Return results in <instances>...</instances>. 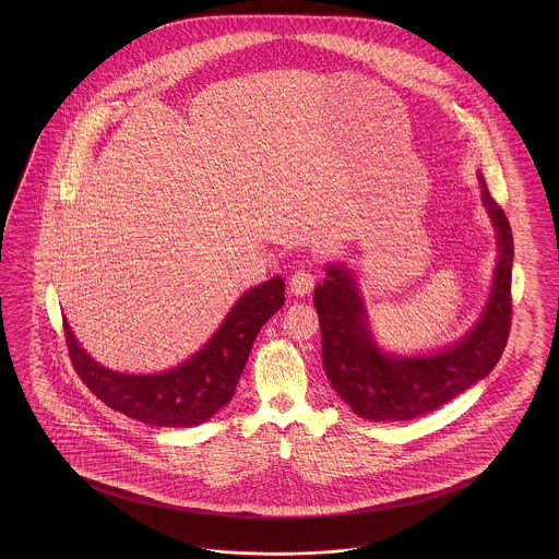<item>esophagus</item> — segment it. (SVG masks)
<instances>
[{"label": "esophagus", "mask_w": 559, "mask_h": 559, "mask_svg": "<svg viewBox=\"0 0 559 559\" xmlns=\"http://www.w3.org/2000/svg\"><path fill=\"white\" fill-rule=\"evenodd\" d=\"M313 285H316V276L311 274L309 269H305V266H301L299 271L293 272V276H290V281H288L290 293L297 295V297H304L307 293H311Z\"/></svg>", "instance_id": "esophagus-1"}]
</instances>
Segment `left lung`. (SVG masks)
I'll return each mask as SVG.
<instances>
[{"mask_svg": "<svg viewBox=\"0 0 559 559\" xmlns=\"http://www.w3.org/2000/svg\"><path fill=\"white\" fill-rule=\"evenodd\" d=\"M477 178L498 236V260L488 304L455 344L428 355H390L374 342L355 272L344 264H328L322 285L316 287L323 369L340 397L365 420L400 423L430 414L484 379L504 353L512 318L514 243L504 211L491 199L484 176Z\"/></svg>", "mask_w": 559, "mask_h": 559, "instance_id": "obj_1", "label": "left lung"}]
</instances>
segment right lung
Masks as SVG:
<instances>
[{
	"label": "right lung",
	"instance_id": "1",
	"mask_svg": "<svg viewBox=\"0 0 559 559\" xmlns=\"http://www.w3.org/2000/svg\"><path fill=\"white\" fill-rule=\"evenodd\" d=\"M283 305L285 281L283 276H272L237 299L199 353L174 369L153 374L102 367L80 346L68 322L63 328L75 371L106 406L139 423L188 428L206 423L231 402L260 328Z\"/></svg>",
	"mask_w": 559,
	"mask_h": 559
}]
</instances>
